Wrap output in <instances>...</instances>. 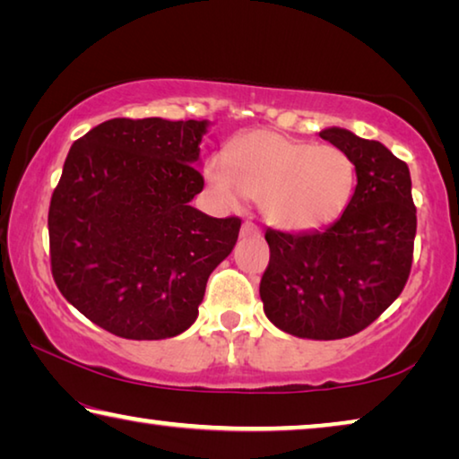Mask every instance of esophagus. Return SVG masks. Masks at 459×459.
<instances>
[{
  "mask_svg": "<svg viewBox=\"0 0 459 459\" xmlns=\"http://www.w3.org/2000/svg\"><path fill=\"white\" fill-rule=\"evenodd\" d=\"M240 237H243V238H251V237L253 238H259L261 237V230L255 227L253 222H245L243 227H240Z\"/></svg>",
  "mask_w": 459,
  "mask_h": 459,
  "instance_id": "1",
  "label": "esophagus"
}]
</instances>
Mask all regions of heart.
Returning a JSON list of instances; mask_svg holds the SVG:
<instances>
[{"instance_id": "heart-1", "label": "heart", "mask_w": 459, "mask_h": 459, "mask_svg": "<svg viewBox=\"0 0 459 459\" xmlns=\"http://www.w3.org/2000/svg\"><path fill=\"white\" fill-rule=\"evenodd\" d=\"M204 178L224 206L259 200L267 224L287 232H316L336 224L351 206L359 180L352 155L275 131L235 137L227 160L206 161Z\"/></svg>"}]
</instances>
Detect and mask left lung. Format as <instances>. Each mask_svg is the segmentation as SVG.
I'll return each mask as SVG.
<instances>
[{
  "label": "left lung",
  "mask_w": 459,
  "mask_h": 459,
  "mask_svg": "<svg viewBox=\"0 0 459 459\" xmlns=\"http://www.w3.org/2000/svg\"><path fill=\"white\" fill-rule=\"evenodd\" d=\"M320 137L352 155L354 198L322 232L269 229L271 257L259 293L279 330L338 340L367 328L401 295L413 261L417 211L407 164L383 143L342 127H325Z\"/></svg>",
  "instance_id": "left-lung-1"
}]
</instances>
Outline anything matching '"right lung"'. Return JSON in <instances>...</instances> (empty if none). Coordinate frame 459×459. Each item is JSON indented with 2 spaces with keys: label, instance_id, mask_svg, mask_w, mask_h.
Returning <instances> with one entry per match:
<instances>
[{
  "label": "right lung",
  "instance_id": "right-lung-1",
  "mask_svg": "<svg viewBox=\"0 0 459 459\" xmlns=\"http://www.w3.org/2000/svg\"><path fill=\"white\" fill-rule=\"evenodd\" d=\"M211 123L108 119L76 139L48 211L52 277L68 304L127 340H164L196 322L206 281L240 219L190 202L204 188Z\"/></svg>",
  "mask_w": 459,
  "mask_h": 459
}]
</instances>
